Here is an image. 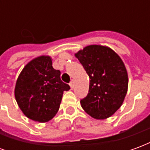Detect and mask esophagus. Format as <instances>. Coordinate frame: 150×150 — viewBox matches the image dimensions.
Masks as SVG:
<instances>
[{
  "mask_svg": "<svg viewBox=\"0 0 150 150\" xmlns=\"http://www.w3.org/2000/svg\"><path fill=\"white\" fill-rule=\"evenodd\" d=\"M70 86H71V89L74 88V81H73V80H71V83H70Z\"/></svg>",
  "mask_w": 150,
  "mask_h": 150,
  "instance_id": "1",
  "label": "esophagus"
}]
</instances>
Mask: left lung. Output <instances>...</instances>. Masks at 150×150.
I'll return each mask as SVG.
<instances>
[{"label": "left lung", "instance_id": "left-lung-1", "mask_svg": "<svg viewBox=\"0 0 150 150\" xmlns=\"http://www.w3.org/2000/svg\"><path fill=\"white\" fill-rule=\"evenodd\" d=\"M90 79L83 110L96 120L107 119L122 105L129 79L122 59L108 46L90 45L75 54Z\"/></svg>", "mask_w": 150, "mask_h": 150}]
</instances>
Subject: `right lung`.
Here are the masks:
<instances>
[{"label":"right lung","instance_id":"add662e5","mask_svg":"<svg viewBox=\"0 0 150 150\" xmlns=\"http://www.w3.org/2000/svg\"><path fill=\"white\" fill-rule=\"evenodd\" d=\"M60 75V71L53 68L50 56H39L25 66L17 79L14 95L29 119L47 122L58 112L63 91L70 89Z\"/></svg>","mask_w":150,"mask_h":150}]
</instances>
